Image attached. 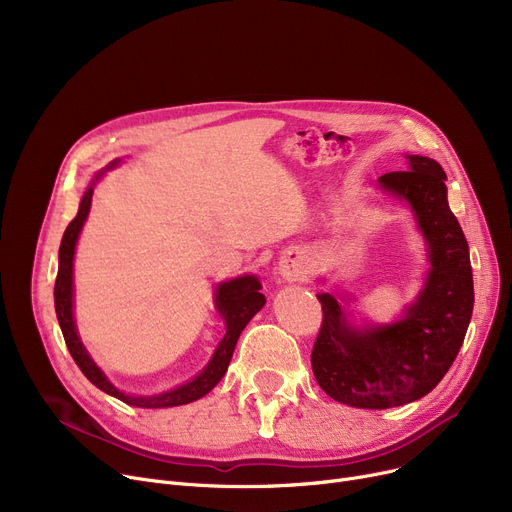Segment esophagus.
Masks as SVG:
<instances>
[{
  "mask_svg": "<svg viewBox=\"0 0 512 512\" xmlns=\"http://www.w3.org/2000/svg\"><path fill=\"white\" fill-rule=\"evenodd\" d=\"M278 270L282 274V278L294 282L299 280L305 274V255L299 249H290L282 255Z\"/></svg>",
  "mask_w": 512,
  "mask_h": 512,
  "instance_id": "obj_1",
  "label": "esophagus"
}]
</instances>
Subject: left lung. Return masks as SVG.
<instances>
[{"label": "left lung", "mask_w": 512, "mask_h": 512, "mask_svg": "<svg viewBox=\"0 0 512 512\" xmlns=\"http://www.w3.org/2000/svg\"><path fill=\"white\" fill-rule=\"evenodd\" d=\"M446 174L436 159L407 155V170L378 178L407 201L427 245L429 272L417 299L390 324L355 326L346 297L319 292L324 321L311 353L328 396L357 409H390L432 392L461 351L473 313L469 245L448 207Z\"/></svg>", "instance_id": "obj_1"}]
</instances>
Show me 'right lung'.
Wrapping results in <instances>:
<instances>
[{"label": "right lung", "mask_w": 512, "mask_h": 512, "mask_svg": "<svg viewBox=\"0 0 512 512\" xmlns=\"http://www.w3.org/2000/svg\"><path fill=\"white\" fill-rule=\"evenodd\" d=\"M120 159H114L110 168L118 166ZM103 176V172H99L93 182L89 184V188L85 191L83 199H80L78 205V213L76 218L68 224L64 236H62V245H60V265H58V278H56V288H53V301H56V313H58V321L60 328L66 340L68 351L74 359V363L78 365V369L85 373V378L97 386L99 390H103L105 394H110L130 407H139V409H166V407H180V405H188V402L199 400L201 396H205L207 392H211L218 382L224 378V373L230 365L232 353L236 340L240 336V332L247 328L249 321L255 317L257 311H261V307L265 305V297L259 292L261 290V282L257 280V276H240L228 282H220L218 288H215V309L222 315L224 324H226V334L220 340L218 348H215L213 357L209 359V363L203 367L201 373H197L193 380H188L186 384L172 388L168 392H161L155 396H134V394H126L122 390H118L107 375L97 367V363L91 359V355L87 353L85 344L80 342L78 332H76V324H74V286H72V267H74V251H76V242L80 236V230H83L87 215L91 209V199H93V186L95 182Z\"/></svg>", "instance_id": "obj_1"}]
</instances>
